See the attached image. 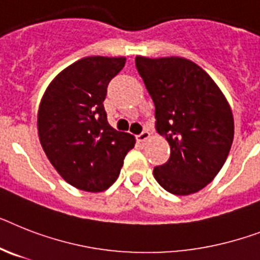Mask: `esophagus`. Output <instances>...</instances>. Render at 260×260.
<instances>
[{
  "mask_svg": "<svg viewBox=\"0 0 260 260\" xmlns=\"http://www.w3.org/2000/svg\"><path fill=\"white\" fill-rule=\"evenodd\" d=\"M150 137H151V134H150L149 132H142L139 135H137V139H138L139 142H145V141H147Z\"/></svg>",
  "mask_w": 260,
  "mask_h": 260,
  "instance_id": "obj_1",
  "label": "esophagus"
}]
</instances>
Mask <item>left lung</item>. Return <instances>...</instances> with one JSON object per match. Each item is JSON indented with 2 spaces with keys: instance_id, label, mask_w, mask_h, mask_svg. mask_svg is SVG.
Segmentation results:
<instances>
[{
  "instance_id": "8db88e82",
  "label": "left lung",
  "mask_w": 260,
  "mask_h": 260,
  "mask_svg": "<svg viewBox=\"0 0 260 260\" xmlns=\"http://www.w3.org/2000/svg\"><path fill=\"white\" fill-rule=\"evenodd\" d=\"M155 105L156 132L170 145V159L154 178L175 195H190L216 177L230 153L234 115L214 79L183 57H135Z\"/></svg>"
}]
</instances>
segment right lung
Listing matches in <instances>:
<instances>
[{"mask_svg":"<svg viewBox=\"0 0 260 260\" xmlns=\"http://www.w3.org/2000/svg\"><path fill=\"white\" fill-rule=\"evenodd\" d=\"M125 57L93 55L63 69L49 83L37 113L40 142L57 173L73 187L101 192L117 181L134 135L107 122V85Z\"/></svg>","mask_w":260,"mask_h":260,"instance_id":"obj_1","label":"right lung"}]
</instances>
